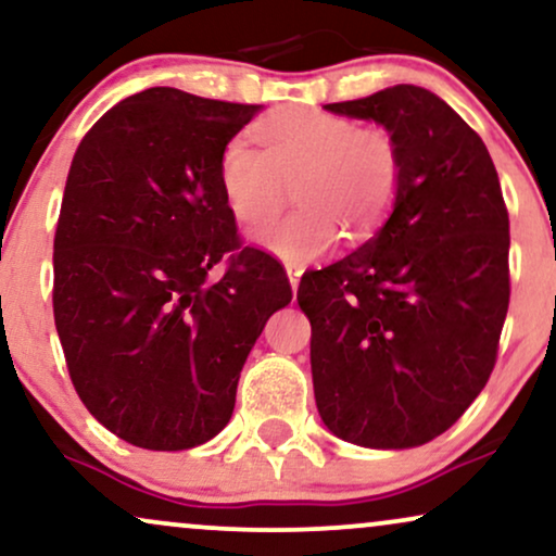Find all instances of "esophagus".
I'll return each mask as SVG.
<instances>
[{
  "mask_svg": "<svg viewBox=\"0 0 556 556\" xmlns=\"http://www.w3.org/2000/svg\"><path fill=\"white\" fill-rule=\"evenodd\" d=\"M300 277H302V266L287 264V279H290L294 292H298V287H300Z\"/></svg>",
  "mask_w": 556,
  "mask_h": 556,
  "instance_id": "34e87169",
  "label": "esophagus"
}]
</instances>
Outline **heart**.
Wrapping results in <instances>:
<instances>
[{"instance_id":"heart-1","label":"heart","mask_w":556,"mask_h":556,"mask_svg":"<svg viewBox=\"0 0 556 556\" xmlns=\"http://www.w3.org/2000/svg\"><path fill=\"white\" fill-rule=\"evenodd\" d=\"M262 151L228 140L217 185L228 213L256 226L279 213L292 187L300 210L251 233L282 262H311L339 238L362 241L382 226L400 187V149L384 128L313 108L279 110L256 125Z\"/></svg>"}]
</instances>
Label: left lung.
<instances>
[{"mask_svg": "<svg viewBox=\"0 0 556 556\" xmlns=\"http://www.w3.org/2000/svg\"><path fill=\"white\" fill-rule=\"evenodd\" d=\"M326 110L392 132L403 172L382 228L300 282L315 405L349 444H428L495 367L510 300L501 181L482 138L424 87L397 84Z\"/></svg>", "mask_w": 556, "mask_h": 556, "instance_id": "left-lung-1", "label": "left lung"}]
</instances>
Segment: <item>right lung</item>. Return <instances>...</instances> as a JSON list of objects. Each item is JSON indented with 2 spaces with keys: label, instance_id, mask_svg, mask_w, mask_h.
<instances>
[{
  "label": "right lung",
  "instance_id": "1",
  "mask_svg": "<svg viewBox=\"0 0 556 556\" xmlns=\"http://www.w3.org/2000/svg\"><path fill=\"white\" fill-rule=\"evenodd\" d=\"M258 110L151 87L104 112L74 153L55 330L81 403L132 446L181 452L220 433L245 356L292 300L282 266L238 241L217 185V159Z\"/></svg>",
  "mask_w": 556,
  "mask_h": 556
}]
</instances>
